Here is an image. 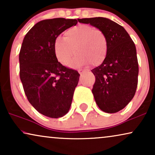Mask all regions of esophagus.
<instances>
[{"label": "esophagus", "instance_id": "34e87169", "mask_svg": "<svg viewBox=\"0 0 155 155\" xmlns=\"http://www.w3.org/2000/svg\"><path fill=\"white\" fill-rule=\"evenodd\" d=\"M78 73H80V75H83L84 73H85V71H82V70H78Z\"/></svg>", "mask_w": 155, "mask_h": 155}]
</instances>
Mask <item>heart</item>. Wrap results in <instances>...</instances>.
<instances>
[{
  "instance_id": "heart-1",
  "label": "heart",
  "mask_w": 155,
  "mask_h": 155,
  "mask_svg": "<svg viewBox=\"0 0 155 155\" xmlns=\"http://www.w3.org/2000/svg\"><path fill=\"white\" fill-rule=\"evenodd\" d=\"M76 56L70 66L78 68L101 64L108 51L106 35L101 29L90 25H79L65 31L64 38L57 37L54 43V55L59 63L68 65L74 54Z\"/></svg>"
}]
</instances>
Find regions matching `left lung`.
<instances>
[{"mask_svg": "<svg viewBox=\"0 0 155 155\" xmlns=\"http://www.w3.org/2000/svg\"><path fill=\"white\" fill-rule=\"evenodd\" d=\"M78 20L101 29L107 37V56L92 70L96 79L92 91L101 111L116 113L126 107L136 92L139 69L134 42L124 27L108 18Z\"/></svg>", "mask_w": 155, "mask_h": 155, "instance_id": "8db88e82", "label": "left lung"}]
</instances>
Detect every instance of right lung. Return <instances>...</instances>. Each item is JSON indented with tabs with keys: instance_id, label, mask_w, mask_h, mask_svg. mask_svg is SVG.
Listing matches in <instances>:
<instances>
[{
	"instance_id": "1",
	"label": "right lung",
	"mask_w": 155,
	"mask_h": 155,
	"mask_svg": "<svg viewBox=\"0 0 155 155\" xmlns=\"http://www.w3.org/2000/svg\"><path fill=\"white\" fill-rule=\"evenodd\" d=\"M75 19L54 18L37 22L25 35L21 46L20 77L29 103L48 117H62L71 108L80 74L65 67L54 55L55 39L75 26Z\"/></svg>"
}]
</instances>
